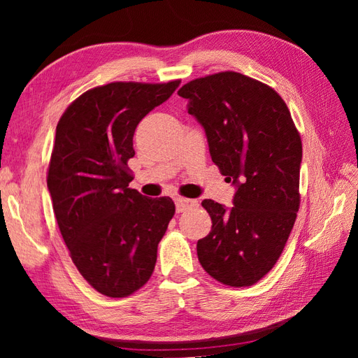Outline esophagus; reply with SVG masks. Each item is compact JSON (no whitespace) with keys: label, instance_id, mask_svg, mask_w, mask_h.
Segmentation results:
<instances>
[{"label":"esophagus","instance_id":"34e87169","mask_svg":"<svg viewBox=\"0 0 358 358\" xmlns=\"http://www.w3.org/2000/svg\"><path fill=\"white\" fill-rule=\"evenodd\" d=\"M176 203V212L180 213V212H185L187 209H191V208H196V206L199 204L197 200H189V199H183V197H178L175 200Z\"/></svg>","mask_w":358,"mask_h":358}]
</instances>
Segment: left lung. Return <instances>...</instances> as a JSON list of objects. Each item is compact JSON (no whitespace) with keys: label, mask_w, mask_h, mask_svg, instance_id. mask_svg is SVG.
<instances>
[{"label":"left lung","mask_w":358,"mask_h":358,"mask_svg":"<svg viewBox=\"0 0 358 358\" xmlns=\"http://www.w3.org/2000/svg\"><path fill=\"white\" fill-rule=\"evenodd\" d=\"M178 94L204 128L212 161L236 187L230 209L201 201L212 230L197 242L199 262L225 285H254L278 262L297 218L300 134L280 95L241 73L206 76Z\"/></svg>","instance_id":"left-lung-1"}]
</instances>
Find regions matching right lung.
Instances as JSON below:
<instances>
[{
  "label": "right lung",
  "mask_w": 358,
  "mask_h": 358,
  "mask_svg": "<svg viewBox=\"0 0 358 358\" xmlns=\"http://www.w3.org/2000/svg\"><path fill=\"white\" fill-rule=\"evenodd\" d=\"M180 80L113 82L74 100L57 125L48 189L79 273L107 297H127L152 275L158 243L175 215L170 197L128 188L138 122Z\"/></svg>",
  "instance_id": "right-lung-1"
}]
</instances>
